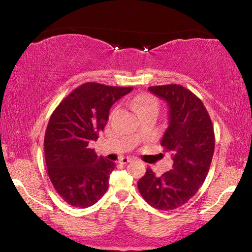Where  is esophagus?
Segmentation results:
<instances>
[{"mask_svg":"<svg viewBox=\"0 0 252 252\" xmlns=\"http://www.w3.org/2000/svg\"><path fill=\"white\" fill-rule=\"evenodd\" d=\"M132 160V158H130V157H125V158H121L120 160H119V163H121V164H126V163H129L130 161Z\"/></svg>","mask_w":252,"mask_h":252,"instance_id":"obj_1","label":"esophagus"}]
</instances>
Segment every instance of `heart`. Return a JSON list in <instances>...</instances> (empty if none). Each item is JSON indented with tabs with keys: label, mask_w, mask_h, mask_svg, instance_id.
I'll return each mask as SVG.
<instances>
[{
	"label": "heart",
	"mask_w": 252,
	"mask_h": 252,
	"mask_svg": "<svg viewBox=\"0 0 252 252\" xmlns=\"http://www.w3.org/2000/svg\"><path fill=\"white\" fill-rule=\"evenodd\" d=\"M132 107L135 111L140 112L146 108H158V101L149 94H141L132 100Z\"/></svg>",
	"instance_id": "1"
}]
</instances>
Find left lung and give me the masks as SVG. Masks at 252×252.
<instances>
[{
    "label": "left lung",
    "mask_w": 252,
    "mask_h": 252,
    "mask_svg": "<svg viewBox=\"0 0 252 252\" xmlns=\"http://www.w3.org/2000/svg\"><path fill=\"white\" fill-rule=\"evenodd\" d=\"M148 90L169 106V126L161 146L172 154L173 167L161 176L147 168L137 187L152 207L173 210L189 201L205 182L215 153V131L206 107L189 90L178 84Z\"/></svg>",
    "instance_id": "1"
}]
</instances>
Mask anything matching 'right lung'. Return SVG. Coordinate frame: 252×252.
I'll list each match as a JSON object with an SVG mask.
<instances>
[{
  "mask_svg": "<svg viewBox=\"0 0 252 252\" xmlns=\"http://www.w3.org/2000/svg\"><path fill=\"white\" fill-rule=\"evenodd\" d=\"M133 88L87 82L74 89L53 112L44 136L50 180L70 206L87 208L108 189L116 164L89 147L108 120L111 106Z\"/></svg>",
  "mask_w": 252,
  "mask_h": 252,
  "instance_id": "1",
  "label": "right lung"
}]
</instances>
